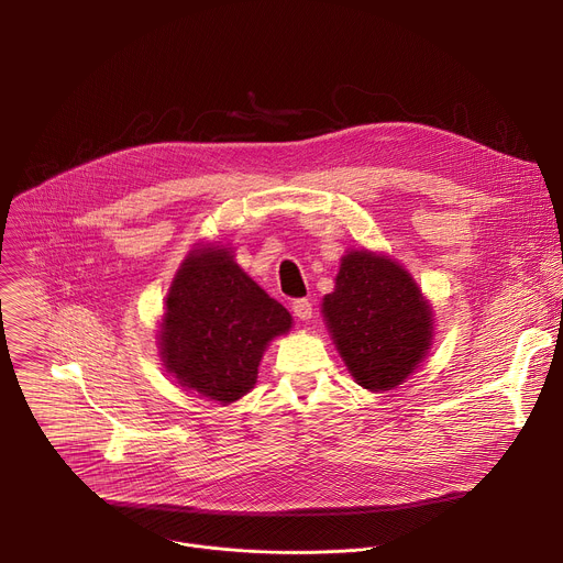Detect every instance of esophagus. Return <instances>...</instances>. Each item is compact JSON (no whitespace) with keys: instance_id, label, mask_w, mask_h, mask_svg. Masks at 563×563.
Returning <instances> with one entry per match:
<instances>
[{"instance_id":"esophagus-1","label":"esophagus","mask_w":563,"mask_h":563,"mask_svg":"<svg viewBox=\"0 0 563 563\" xmlns=\"http://www.w3.org/2000/svg\"><path fill=\"white\" fill-rule=\"evenodd\" d=\"M291 311H294V316H298L300 320H309L311 313H313L311 302H309L307 298H296V300L291 302Z\"/></svg>"}]
</instances>
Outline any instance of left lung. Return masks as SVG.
<instances>
[{
	"mask_svg": "<svg viewBox=\"0 0 563 563\" xmlns=\"http://www.w3.org/2000/svg\"><path fill=\"white\" fill-rule=\"evenodd\" d=\"M334 283L320 311L347 372L378 394L406 383L434 343V309L412 274L387 254L350 250Z\"/></svg>",
	"mask_w": 563,
	"mask_h": 563,
	"instance_id": "left-lung-1",
	"label": "left lung"
}]
</instances>
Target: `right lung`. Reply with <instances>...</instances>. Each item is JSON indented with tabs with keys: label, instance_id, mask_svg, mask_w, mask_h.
Returning a JSON list of instances; mask_svg holds the SVG:
<instances>
[{
	"label": "right lung",
	"instance_id": "right-lung-1",
	"mask_svg": "<svg viewBox=\"0 0 563 563\" xmlns=\"http://www.w3.org/2000/svg\"><path fill=\"white\" fill-rule=\"evenodd\" d=\"M291 323V313L235 263L233 247L196 243L167 291L157 352L180 387L231 406L256 385L263 354Z\"/></svg>",
	"mask_w": 563,
	"mask_h": 563
}]
</instances>
